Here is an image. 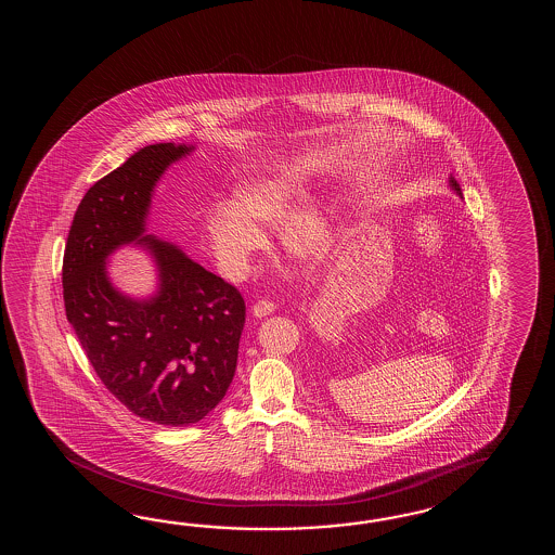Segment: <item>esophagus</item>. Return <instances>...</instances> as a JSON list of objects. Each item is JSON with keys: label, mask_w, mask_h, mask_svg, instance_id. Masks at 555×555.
<instances>
[{"label": "esophagus", "mask_w": 555, "mask_h": 555, "mask_svg": "<svg viewBox=\"0 0 555 555\" xmlns=\"http://www.w3.org/2000/svg\"><path fill=\"white\" fill-rule=\"evenodd\" d=\"M273 311H275V306L270 301H263V299L251 307V315L258 319L268 318V315H272Z\"/></svg>", "instance_id": "1"}]
</instances>
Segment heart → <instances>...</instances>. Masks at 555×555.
Returning a JSON list of instances; mask_svg holds the SVG:
<instances>
[{"label": "heart", "mask_w": 555, "mask_h": 555, "mask_svg": "<svg viewBox=\"0 0 555 555\" xmlns=\"http://www.w3.org/2000/svg\"><path fill=\"white\" fill-rule=\"evenodd\" d=\"M306 180L297 170H278L242 182L234 202H218L206 214V236L220 270L242 280L268 246L263 230L280 228L282 248L292 260L319 266L330 256L333 225L321 206H306Z\"/></svg>", "instance_id": "1"}]
</instances>
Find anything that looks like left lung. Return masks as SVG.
<instances>
[{
  "label": "left lung",
  "instance_id": "left-lung-1",
  "mask_svg": "<svg viewBox=\"0 0 555 555\" xmlns=\"http://www.w3.org/2000/svg\"><path fill=\"white\" fill-rule=\"evenodd\" d=\"M449 184L450 189L454 190V192H456V194H459V196L462 198L461 184H459V182H456V180H454L452 177L449 178Z\"/></svg>",
  "mask_w": 555,
  "mask_h": 555
}]
</instances>
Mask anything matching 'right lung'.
Segmentation results:
<instances>
[{"instance_id":"right-lung-1","label":"right lung","mask_w":555,"mask_h":555,"mask_svg":"<svg viewBox=\"0 0 555 555\" xmlns=\"http://www.w3.org/2000/svg\"><path fill=\"white\" fill-rule=\"evenodd\" d=\"M192 144L160 142L94 182L79 204L63 256L65 313L94 373L130 413L189 426L212 413L236 373L246 304L234 285L146 234L166 168ZM139 245L157 268V289L130 298L109 282L107 258Z\"/></svg>"}]
</instances>
